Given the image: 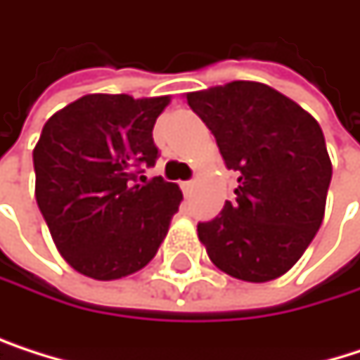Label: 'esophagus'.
I'll return each instance as SVG.
<instances>
[{
	"label": "esophagus",
	"mask_w": 360,
	"mask_h": 360,
	"mask_svg": "<svg viewBox=\"0 0 360 360\" xmlns=\"http://www.w3.org/2000/svg\"><path fill=\"white\" fill-rule=\"evenodd\" d=\"M193 188H195V180H188V182H182V191H184L186 195H191V193H193Z\"/></svg>",
	"instance_id": "obj_1"
}]
</instances>
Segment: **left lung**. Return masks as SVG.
Returning a JSON list of instances; mask_svg holds the SVG:
<instances>
[{"label": "left lung", "mask_w": 360, "mask_h": 360, "mask_svg": "<svg viewBox=\"0 0 360 360\" xmlns=\"http://www.w3.org/2000/svg\"><path fill=\"white\" fill-rule=\"evenodd\" d=\"M186 103L240 176L236 197L214 220L197 224L210 261L244 282L284 276L325 218L333 167L321 124L280 91L252 80L186 93Z\"/></svg>", "instance_id": "left-lung-1"}]
</instances>
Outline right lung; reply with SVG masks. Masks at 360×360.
<instances>
[{
	"label": "right lung",
	"instance_id": "1",
	"mask_svg": "<svg viewBox=\"0 0 360 360\" xmlns=\"http://www.w3.org/2000/svg\"><path fill=\"white\" fill-rule=\"evenodd\" d=\"M172 97L91 93L55 112L33 148L35 199L61 257L82 276L118 280L146 267L169 231L182 191L155 178L153 127Z\"/></svg>",
	"mask_w": 360,
	"mask_h": 360
}]
</instances>
